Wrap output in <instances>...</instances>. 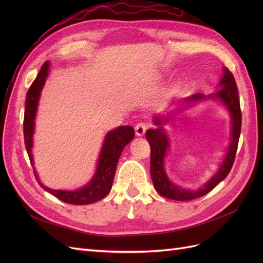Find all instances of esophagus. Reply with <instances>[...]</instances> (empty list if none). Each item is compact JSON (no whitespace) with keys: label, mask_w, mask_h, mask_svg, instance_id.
<instances>
[{"label":"esophagus","mask_w":263,"mask_h":263,"mask_svg":"<svg viewBox=\"0 0 263 263\" xmlns=\"http://www.w3.org/2000/svg\"><path fill=\"white\" fill-rule=\"evenodd\" d=\"M147 128H148L147 123H138L136 126H135V132H136L137 136H144Z\"/></svg>","instance_id":"1"}]
</instances>
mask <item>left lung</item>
Instances as JSON below:
<instances>
[{"label": "left lung", "mask_w": 263, "mask_h": 263, "mask_svg": "<svg viewBox=\"0 0 263 263\" xmlns=\"http://www.w3.org/2000/svg\"><path fill=\"white\" fill-rule=\"evenodd\" d=\"M221 89L214 94L212 98H218L225 103V105L229 109L230 115L233 119V136H232V144L229 146V149L226 154L225 160L222 162L218 172L208 182L203 189L198 191H189L183 190L177 185L172 184L166 178L165 172L163 169V159L166 153V149L169 147V141L166 138L165 132L163 130L162 124L163 122H169V117H164V121L161 118H156L155 124L159 125L157 129H148L146 133V138L149 141L151 154H150V174L153 179L155 189L158 191V193L174 201H191L194 198L201 197L216 186L220 181L224 180L228 173L232 170V166L235 161V157L238 148V141H239L240 130H241V110H240V102L239 97H238V89L235 81L233 73L228 69H224V76L220 80ZM206 99L205 95L202 93L193 94L192 97L186 99L187 102H194Z\"/></svg>", "instance_id": "1"}]
</instances>
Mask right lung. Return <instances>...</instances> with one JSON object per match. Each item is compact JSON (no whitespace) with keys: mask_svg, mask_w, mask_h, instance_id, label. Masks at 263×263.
<instances>
[{"mask_svg":"<svg viewBox=\"0 0 263 263\" xmlns=\"http://www.w3.org/2000/svg\"><path fill=\"white\" fill-rule=\"evenodd\" d=\"M48 67L49 62L46 61L39 73L37 74L34 82L31 83L29 89L26 93V102H25V113H24V141H25V147L29 157L30 163H33V156H31V147H33V133H34V121L37 110V104L39 94L44 86L46 81L47 74H48ZM135 137V132L132 126H121L118 128L109 132L106 135L104 144H103L101 155L99 158L98 170L95 173L92 181L81 190L73 191V192H68V191H59V190H51L49 187L44 186L37 179L45 191L51 193L60 201L74 204V205H86L94 202H98L102 198H104L112 189L113 180L115 176L116 166L118 159L121 157V154L125 146L128 144L130 140Z\"/></svg>","mask_w":263,"mask_h":263,"instance_id":"obj_1","label":"right lung"}]
</instances>
